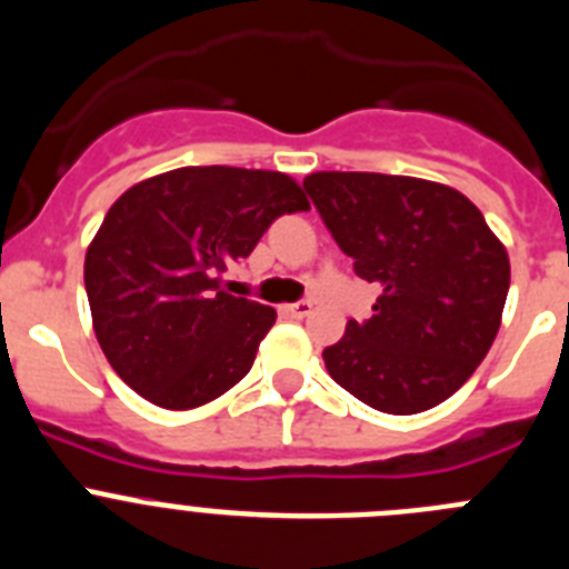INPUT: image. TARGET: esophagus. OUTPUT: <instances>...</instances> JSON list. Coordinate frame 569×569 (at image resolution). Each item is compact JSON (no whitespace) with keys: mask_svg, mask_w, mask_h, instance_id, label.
<instances>
[{"mask_svg":"<svg viewBox=\"0 0 569 569\" xmlns=\"http://www.w3.org/2000/svg\"><path fill=\"white\" fill-rule=\"evenodd\" d=\"M288 310L290 316H293V319H305V316H310L313 313V301L310 299H301V301H296V305H288Z\"/></svg>","mask_w":569,"mask_h":569,"instance_id":"obj_1","label":"esophagus"}]
</instances>
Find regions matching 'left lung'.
I'll list each match as a JSON object with an SVG mask.
<instances>
[{"label":"left lung","mask_w":569,"mask_h":569,"mask_svg":"<svg viewBox=\"0 0 569 569\" xmlns=\"http://www.w3.org/2000/svg\"><path fill=\"white\" fill-rule=\"evenodd\" d=\"M305 190L356 276L381 288L373 316L325 347L328 373L381 413L450 399L490 350L510 290V259L481 210L413 176L321 170Z\"/></svg>","instance_id":"obj_1"}]
</instances>
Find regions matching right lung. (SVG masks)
Returning <instances> with one entry per match:
<instances>
[{
	"mask_svg": "<svg viewBox=\"0 0 569 569\" xmlns=\"http://www.w3.org/2000/svg\"><path fill=\"white\" fill-rule=\"evenodd\" d=\"M279 170L179 168L124 190L84 253L99 347L119 379L164 410L208 405L253 367L276 310L224 293L281 213L308 210Z\"/></svg>",
	"mask_w": 569,
	"mask_h": 569,
	"instance_id": "1",
	"label": "right lung"
}]
</instances>
